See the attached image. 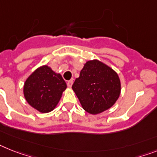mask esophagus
Wrapping results in <instances>:
<instances>
[{"label":"esophagus","instance_id":"1","mask_svg":"<svg viewBox=\"0 0 157 157\" xmlns=\"http://www.w3.org/2000/svg\"><path fill=\"white\" fill-rule=\"evenodd\" d=\"M72 84H73V79H71L70 81H68V82H67V85H68V87H69V88L72 87Z\"/></svg>","mask_w":157,"mask_h":157}]
</instances>
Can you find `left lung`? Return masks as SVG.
<instances>
[{"mask_svg":"<svg viewBox=\"0 0 157 157\" xmlns=\"http://www.w3.org/2000/svg\"><path fill=\"white\" fill-rule=\"evenodd\" d=\"M121 88L117 72L98 60L85 63L72 87L83 109L93 115L110 109L119 98Z\"/></svg>","mask_w":157,"mask_h":157,"instance_id":"1","label":"left lung"}]
</instances>
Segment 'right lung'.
Listing matches in <instances>:
<instances>
[{
  "mask_svg": "<svg viewBox=\"0 0 157 157\" xmlns=\"http://www.w3.org/2000/svg\"><path fill=\"white\" fill-rule=\"evenodd\" d=\"M67 88L60 73L48 65L36 68L24 85V96L32 107L40 113H49L58 104Z\"/></svg>",
  "mask_w": 157,
  "mask_h": 157,
  "instance_id": "add662e5",
  "label": "right lung"
}]
</instances>
